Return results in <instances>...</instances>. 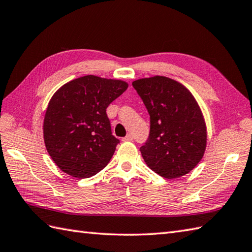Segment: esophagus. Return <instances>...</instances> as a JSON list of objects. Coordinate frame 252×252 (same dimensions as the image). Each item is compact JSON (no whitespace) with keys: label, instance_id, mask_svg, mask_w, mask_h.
I'll return each instance as SVG.
<instances>
[{"label":"esophagus","instance_id":"esophagus-1","mask_svg":"<svg viewBox=\"0 0 252 252\" xmlns=\"http://www.w3.org/2000/svg\"><path fill=\"white\" fill-rule=\"evenodd\" d=\"M122 141H125V142H131V141H133V136H132L131 134H127L126 137L122 138Z\"/></svg>","mask_w":252,"mask_h":252}]
</instances>
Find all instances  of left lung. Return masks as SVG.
I'll list each match as a JSON object with an SVG mask.
<instances>
[{"instance_id": "1", "label": "left lung", "mask_w": 252, "mask_h": 252, "mask_svg": "<svg viewBox=\"0 0 252 252\" xmlns=\"http://www.w3.org/2000/svg\"><path fill=\"white\" fill-rule=\"evenodd\" d=\"M151 116L144 161L164 179H178L194 169L207 146V127L199 105L183 84L155 76L132 82Z\"/></svg>"}]
</instances>
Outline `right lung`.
<instances>
[{
  "label": "right lung",
  "mask_w": 252,
  "mask_h": 252,
  "mask_svg": "<svg viewBox=\"0 0 252 252\" xmlns=\"http://www.w3.org/2000/svg\"><path fill=\"white\" fill-rule=\"evenodd\" d=\"M122 80L84 76L52 96L43 122L46 151L63 172L85 179L103 170L119 140L111 134L106 109L127 89Z\"/></svg>",
  "instance_id": "1"
}]
</instances>
